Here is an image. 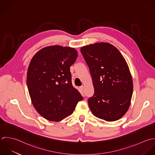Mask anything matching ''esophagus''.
Instances as JSON below:
<instances>
[{"label":"esophagus","mask_w":155,"mask_h":155,"mask_svg":"<svg viewBox=\"0 0 155 155\" xmlns=\"http://www.w3.org/2000/svg\"><path fill=\"white\" fill-rule=\"evenodd\" d=\"M80 91H81V92H84V86H80Z\"/></svg>","instance_id":"esophagus-1"}]
</instances>
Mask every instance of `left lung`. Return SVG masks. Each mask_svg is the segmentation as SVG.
I'll use <instances>...</instances> for the list:
<instances>
[{
  "mask_svg": "<svg viewBox=\"0 0 155 155\" xmlns=\"http://www.w3.org/2000/svg\"><path fill=\"white\" fill-rule=\"evenodd\" d=\"M89 66L94 88L88 100L94 115L115 121L127 112L133 94L128 64L119 50L109 43L90 44L80 48Z\"/></svg>",
  "mask_w": 155,
  "mask_h": 155,
  "instance_id": "left-lung-1",
  "label": "left lung"
}]
</instances>
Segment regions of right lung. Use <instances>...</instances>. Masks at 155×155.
Returning <instances> with one entry per match:
<instances>
[{"mask_svg": "<svg viewBox=\"0 0 155 155\" xmlns=\"http://www.w3.org/2000/svg\"><path fill=\"white\" fill-rule=\"evenodd\" d=\"M78 56L71 47L54 45L39 50L27 72V86L33 106L45 119L58 122L71 115L83 100L73 87L70 67Z\"/></svg>", "mask_w": 155, "mask_h": 155, "instance_id": "1", "label": "right lung"}]
</instances>
